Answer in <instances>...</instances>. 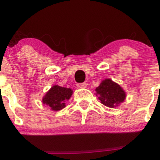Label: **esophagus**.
Instances as JSON below:
<instances>
[{
  "label": "esophagus",
  "mask_w": 160,
  "mask_h": 160,
  "mask_svg": "<svg viewBox=\"0 0 160 160\" xmlns=\"http://www.w3.org/2000/svg\"><path fill=\"white\" fill-rule=\"evenodd\" d=\"M77 88H85L87 87V83H77Z\"/></svg>",
  "instance_id": "1"
}]
</instances>
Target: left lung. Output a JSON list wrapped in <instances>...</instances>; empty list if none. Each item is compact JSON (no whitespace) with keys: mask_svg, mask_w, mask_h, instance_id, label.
Segmentation results:
<instances>
[{"mask_svg":"<svg viewBox=\"0 0 160 160\" xmlns=\"http://www.w3.org/2000/svg\"><path fill=\"white\" fill-rule=\"evenodd\" d=\"M95 90L101 104L111 108L118 106L126 98V93L120 85L111 79L102 80Z\"/></svg>","mask_w":160,"mask_h":160,"instance_id":"1","label":"left lung"}]
</instances>
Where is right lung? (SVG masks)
<instances>
[{
	"instance_id": "right-lung-1",
	"label": "right lung",
	"mask_w": 160,
	"mask_h": 160,
	"mask_svg": "<svg viewBox=\"0 0 160 160\" xmlns=\"http://www.w3.org/2000/svg\"><path fill=\"white\" fill-rule=\"evenodd\" d=\"M72 93V90L70 88L55 85L46 93L42 98V103L50 107L51 110L59 111L66 107V101L70 99Z\"/></svg>"
}]
</instances>
